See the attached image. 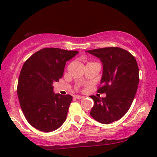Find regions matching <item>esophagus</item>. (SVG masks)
Instances as JSON below:
<instances>
[{
  "instance_id": "1",
  "label": "esophagus",
  "mask_w": 157,
  "mask_h": 157,
  "mask_svg": "<svg viewBox=\"0 0 157 157\" xmlns=\"http://www.w3.org/2000/svg\"><path fill=\"white\" fill-rule=\"evenodd\" d=\"M74 97H75V98H76V99H79V100H80V99L83 98V97L80 96V95H75V96H74Z\"/></svg>"
}]
</instances>
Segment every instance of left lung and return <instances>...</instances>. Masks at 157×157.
<instances>
[{
  "mask_svg": "<svg viewBox=\"0 0 157 157\" xmlns=\"http://www.w3.org/2000/svg\"><path fill=\"white\" fill-rule=\"evenodd\" d=\"M100 59L103 73L97 92L105 97L91 96L94 104L90 114L97 122L109 124L121 119L130 109L139 84V68L129 52L120 47L87 51Z\"/></svg>",
  "mask_w": 157,
  "mask_h": 157,
  "instance_id": "1",
  "label": "left lung"
}]
</instances>
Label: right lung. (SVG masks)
Returning <instances> with one entry per match:
<instances>
[{
  "instance_id": "1",
  "label": "right lung",
  "mask_w": 157,
  "mask_h": 157,
  "mask_svg": "<svg viewBox=\"0 0 157 157\" xmlns=\"http://www.w3.org/2000/svg\"><path fill=\"white\" fill-rule=\"evenodd\" d=\"M77 53L44 48L23 64L17 83V96L26 120L37 130L51 132L66 120L72 97L55 94L52 84L63 77L66 61Z\"/></svg>"
}]
</instances>
